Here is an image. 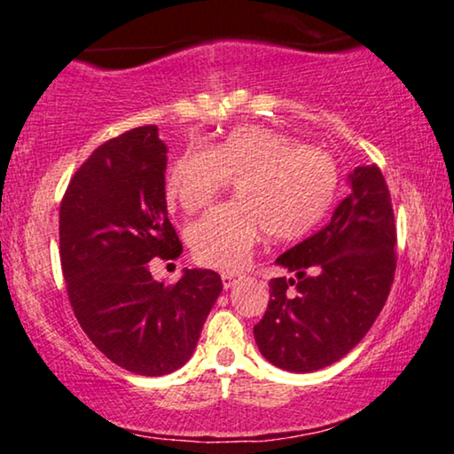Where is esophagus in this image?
I'll return each mask as SVG.
<instances>
[{"label": "esophagus", "instance_id": "1", "mask_svg": "<svg viewBox=\"0 0 454 454\" xmlns=\"http://www.w3.org/2000/svg\"><path fill=\"white\" fill-rule=\"evenodd\" d=\"M234 282H237V274H222L223 288H232Z\"/></svg>", "mask_w": 454, "mask_h": 454}]
</instances>
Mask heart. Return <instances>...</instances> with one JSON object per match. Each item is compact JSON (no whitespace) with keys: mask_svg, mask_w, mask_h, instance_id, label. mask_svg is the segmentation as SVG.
<instances>
[{"mask_svg":"<svg viewBox=\"0 0 454 454\" xmlns=\"http://www.w3.org/2000/svg\"><path fill=\"white\" fill-rule=\"evenodd\" d=\"M234 183L237 203L211 209L186 228L192 257L205 268L237 271L265 232L297 240L322 222L334 201V161L297 138L263 126H240L209 149L184 151L170 166L164 197L195 214Z\"/></svg>","mask_w":454,"mask_h":454,"instance_id":"1","label":"heart"}]
</instances>
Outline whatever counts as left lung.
I'll return each instance as SVG.
<instances>
[{"label": "left lung", "mask_w": 454, "mask_h": 454, "mask_svg": "<svg viewBox=\"0 0 454 454\" xmlns=\"http://www.w3.org/2000/svg\"><path fill=\"white\" fill-rule=\"evenodd\" d=\"M390 192L378 166L348 174V195L322 231L276 259L294 278L270 280V303L253 328L271 365L317 372L367 334L390 294L396 270ZM294 286L290 295L287 286Z\"/></svg>", "instance_id": "obj_1"}]
</instances>
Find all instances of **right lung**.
<instances>
[{
  "label": "right lung",
  "instance_id": "add662e5",
  "mask_svg": "<svg viewBox=\"0 0 454 454\" xmlns=\"http://www.w3.org/2000/svg\"><path fill=\"white\" fill-rule=\"evenodd\" d=\"M166 153L157 126L112 138L78 168L59 207V259L78 324L138 376L183 367L222 293L214 270H184L174 286L151 276V259L183 253L168 220Z\"/></svg>",
  "mask_w": 454,
  "mask_h": 454
}]
</instances>
